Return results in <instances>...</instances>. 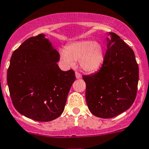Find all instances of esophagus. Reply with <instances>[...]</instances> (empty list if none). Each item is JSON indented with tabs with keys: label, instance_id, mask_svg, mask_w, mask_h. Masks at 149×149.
Returning a JSON list of instances; mask_svg holds the SVG:
<instances>
[{
	"label": "esophagus",
	"instance_id": "obj_1",
	"mask_svg": "<svg viewBox=\"0 0 149 149\" xmlns=\"http://www.w3.org/2000/svg\"><path fill=\"white\" fill-rule=\"evenodd\" d=\"M76 79H81V74L80 73H79L78 71H76Z\"/></svg>",
	"mask_w": 149,
	"mask_h": 149
}]
</instances>
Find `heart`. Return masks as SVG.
Returning a JSON list of instances; mask_svg holds the SVG:
<instances>
[{"mask_svg":"<svg viewBox=\"0 0 149 149\" xmlns=\"http://www.w3.org/2000/svg\"><path fill=\"white\" fill-rule=\"evenodd\" d=\"M63 61L70 65L80 62L81 68L86 72H94L100 68L104 58V49L98 43L83 41L69 44L66 51H62Z\"/></svg>","mask_w":149,"mask_h":149,"instance_id":"heart-1","label":"heart"}]
</instances>
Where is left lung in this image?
<instances>
[{
    "label": "left lung",
    "instance_id": "obj_1",
    "mask_svg": "<svg viewBox=\"0 0 149 149\" xmlns=\"http://www.w3.org/2000/svg\"><path fill=\"white\" fill-rule=\"evenodd\" d=\"M110 34L111 39L100 70L82 76L88 108L92 114L102 119L113 118L130 108L139 79L133 50L116 33Z\"/></svg>",
    "mask_w": 149,
    "mask_h": 149
}]
</instances>
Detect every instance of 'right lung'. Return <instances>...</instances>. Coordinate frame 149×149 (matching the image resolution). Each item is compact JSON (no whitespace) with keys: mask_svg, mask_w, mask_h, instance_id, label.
I'll return each mask as SVG.
<instances>
[{"mask_svg":"<svg viewBox=\"0 0 149 149\" xmlns=\"http://www.w3.org/2000/svg\"><path fill=\"white\" fill-rule=\"evenodd\" d=\"M44 34L30 37L13 52L7 71L12 103L23 116L49 122L64 111L68 95L76 80L73 70L63 71L60 54Z\"/></svg>","mask_w":149,"mask_h":149,"instance_id":"add662e5","label":"right lung"}]
</instances>
